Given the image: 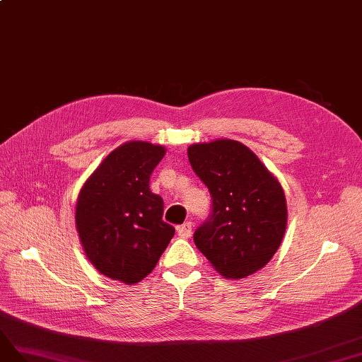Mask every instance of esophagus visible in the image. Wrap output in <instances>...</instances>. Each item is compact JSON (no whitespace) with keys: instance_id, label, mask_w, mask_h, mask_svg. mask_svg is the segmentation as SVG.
I'll return each instance as SVG.
<instances>
[{"instance_id":"esophagus-1","label":"esophagus","mask_w":362,"mask_h":362,"mask_svg":"<svg viewBox=\"0 0 362 362\" xmlns=\"http://www.w3.org/2000/svg\"><path fill=\"white\" fill-rule=\"evenodd\" d=\"M192 227H193V223H192V221L184 223L182 226L178 227V235H180L181 238H190V236H192Z\"/></svg>"}]
</instances>
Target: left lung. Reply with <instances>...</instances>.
Masks as SVG:
<instances>
[{"label":"left lung","instance_id":"1","mask_svg":"<svg viewBox=\"0 0 362 362\" xmlns=\"http://www.w3.org/2000/svg\"><path fill=\"white\" fill-rule=\"evenodd\" d=\"M187 155L211 195V214L193 233L197 247L226 278L258 272L279 249L287 227L279 181L233 139L192 144Z\"/></svg>","mask_w":362,"mask_h":362}]
</instances>
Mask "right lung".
I'll use <instances>...</instances> for the list:
<instances>
[{"instance_id": "right-lung-1", "label": "right lung", "mask_w": 362, "mask_h": 362, "mask_svg": "<svg viewBox=\"0 0 362 362\" xmlns=\"http://www.w3.org/2000/svg\"><path fill=\"white\" fill-rule=\"evenodd\" d=\"M165 148L129 141L115 148L79 192L75 223L86 257L101 275L135 284L151 273L175 228L148 187Z\"/></svg>"}]
</instances>
